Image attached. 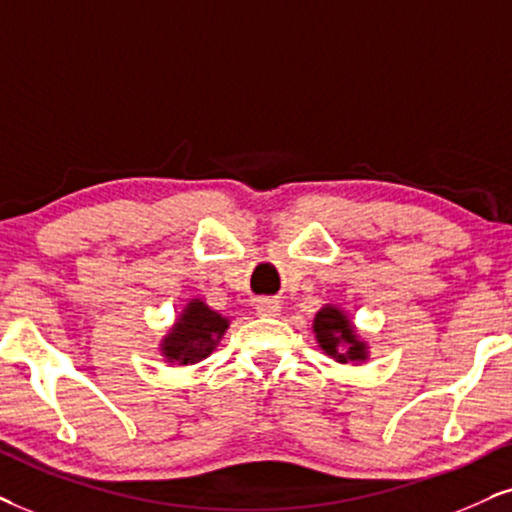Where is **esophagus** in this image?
<instances>
[{"label": "esophagus", "mask_w": 512, "mask_h": 512, "mask_svg": "<svg viewBox=\"0 0 512 512\" xmlns=\"http://www.w3.org/2000/svg\"><path fill=\"white\" fill-rule=\"evenodd\" d=\"M255 309H257V314H260V316H267V319H276V316L281 314V302L274 300V297H264V300H257Z\"/></svg>", "instance_id": "1"}]
</instances>
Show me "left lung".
Masks as SVG:
<instances>
[{"instance_id":"obj_1","label":"left lung","mask_w":512,"mask_h":512,"mask_svg":"<svg viewBox=\"0 0 512 512\" xmlns=\"http://www.w3.org/2000/svg\"><path fill=\"white\" fill-rule=\"evenodd\" d=\"M312 331L316 338V345L326 357H331L338 364H354L359 366L361 361L368 359V342L361 338L357 326L340 304H323L316 312Z\"/></svg>"}]
</instances>
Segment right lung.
Wrapping results in <instances>:
<instances>
[{"label":"right lung","instance_id":"right-lung-1","mask_svg":"<svg viewBox=\"0 0 512 512\" xmlns=\"http://www.w3.org/2000/svg\"><path fill=\"white\" fill-rule=\"evenodd\" d=\"M229 319L212 309L203 297H191L177 321L160 340V357L167 366H193L208 359L224 338Z\"/></svg>","mask_w":512,"mask_h":512}]
</instances>
